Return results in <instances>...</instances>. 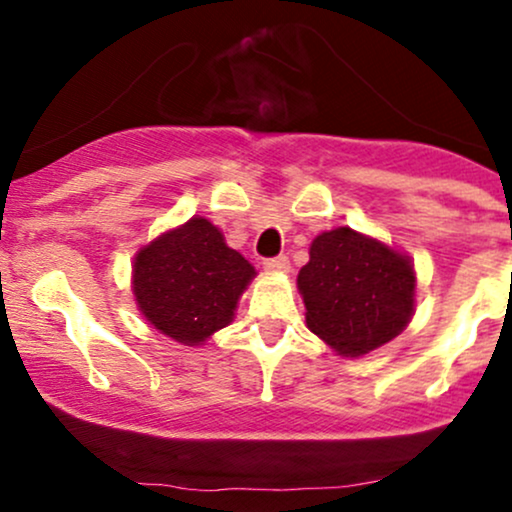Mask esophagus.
<instances>
[{
  "label": "esophagus",
  "mask_w": 512,
  "mask_h": 512,
  "mask_svg": "<svg viewBox=\"0 0 512 512\" xmlns=\"http://www.w3.org/2000/svg\"><path fill=\"white\" fill-rule=\"evenodd\" d=\"M262 267L267 269V272H289L291 269V262L286 255H276V257H264L262 260Z\"/></svg>",
  "instance_id": "34e87169"
}]
</instances>
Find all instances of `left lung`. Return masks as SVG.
Instances as JSON below:
<instances>
[{"label":"left lung","mask_w":512,"mask_h":512,"mask_svg":"<svg viewBox=\"0 0 512 512\" xmlns=\"http://www.w3.org/2000/svg\"><path fill=\"white\" fill-rule=\"evenodd\" d=\"M414 286L407 257L346 226L317 236L298 272L310 332L344 356L395 339L414 313Z\"/></svg>","instance_id":"1"}]
</instances>
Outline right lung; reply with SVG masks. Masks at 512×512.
I'll list each match as a JSON object with an SVG mask.
<instances>
[{"label": "right lung", "instance_id": "right-lung-1", "mask_svg": "<svg viewBox=\"0 0 512 512\" xmlns=\"http://www.w3.org/2000/svg\"><path fill=\"white\" fill-rule=\"evenodd\" d=\"M134 298L156 330L195 346L233 320L255 267L223 243L214 223L195 216L139 250Z\"/></svg>", "mask_w": 512, "mask_h": 512}]
</instances>
